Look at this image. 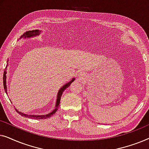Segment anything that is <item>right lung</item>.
<instances>
[{
  "mask_svg": "<svg viewBox=\"0 0 149 149\" xmlns=\"http://www.w3.org/2000/svg\"><path fill=\"white\" fill-rule=\"evenodd\" d=\"M41 32L39 30H29V31L26 32L25 33L23 34V35L21 36L20 38H30V37H33V36H38L40 34V32ZM9 61V60H8ZM7 61V62H8ZM8 66V65H7ZM6 74H7V71H4V74H3V85H4V89H5V91L6 93H7V84H6V79H7V77H6ZM74 78H73L72 80H71L70 82L67 83L66 85H64V86L62 87L60 90H59L58 93V95H57V100H56V107H55V109L54 111L52 112H51L50 113L47 114V115H26V114H24L23 113H21V112H19V111H17L16 109V111L18 113H19V115H21L22 117H28L30 118V119H47V118H49L52 117V115H54L56 112L57 111V110L59 107V105H60V100H61V96H62V93L64 92L65 89L70 86V85L72 83L73 81H74Z\"/></svg>",
  "mask_w": 149,
  "mask_h": 149,
  "instance_id": "1",
  "label": "right lung"
}]
</instances>
